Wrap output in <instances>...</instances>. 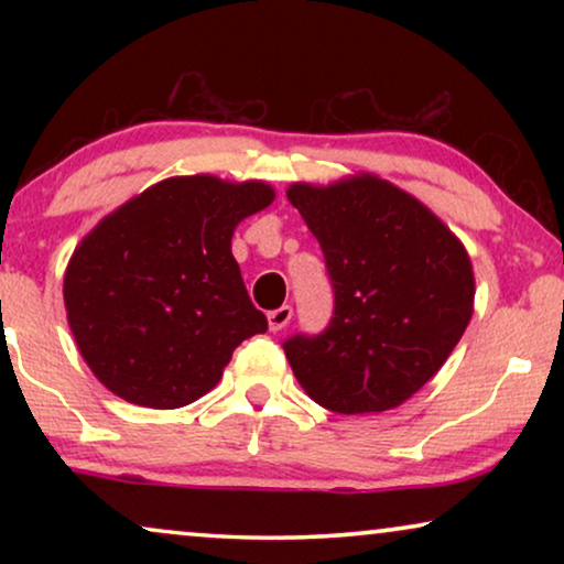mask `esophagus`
I'll use <instances>...</instances> for the list:
<instances>
[{
  "label": "esophagus",
  "instance_id": "1",
  "mask_svg": "<svg viewBox=\"0 0 564 564\" xmlns=\"http://www.w3.org/2000/svg\"><path fill=\"white\" fill-rule=\"evenodd\" d=\"M267 321H269V328H272V330H282L292 321V307L290 305L276 307V311L267 315Z\"/></svg>",
  "mask_w": 564,
  "mask_h": 564
}]
</instances>
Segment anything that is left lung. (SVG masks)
<instances>
[{"label": "left lung", "instance_id": "8db88e82", "mask_svg": "<svg viewBox=\"0 0 564 564\" xmlns=\"http://www.w3.org/2000/svg\"><path fill=\"white\" fill-rule=\"evenodd\" d=\"M288 199L318 238L336 295L323 334L284 341L297 382L334 413L403 405L473 318L467 249L421 199L375 174L295 182Z\"/></svg>", "mask_w": 564, "mask_h": 564}]
</instances>
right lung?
<instances>
[{
  "instance_id": "right-lung-1",
  "label": "right lung",
  "mask_w": 564,
  "mask_h": 564,
  "mask_svg": "<svg viewBox=\"0 0 564 564\" xmlns=\"http://www.w3.org/2000/svg\"><path fill=\"white\" fill-rule=\"evenodd\" d=\"M272 199L267 182L172 176L82 238L64 274L66 318L107 390L159 411L189 405L243 338L264 334L230 238Z\"/></svg>"
}]
</instances>
